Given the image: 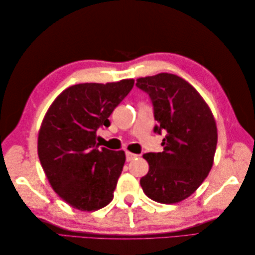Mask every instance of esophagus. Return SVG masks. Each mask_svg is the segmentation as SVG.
Instances as JSON below:
<instances>
[{
	"label": "esophagus",
	"instance_id": "34e87169",
	"mask_svg": "<svg viewBox=\"0 0 255 255\" xmlns=\"http://www.w3.org/2000/svg\"><path fill=\"white\" fill-rule=\"evenodd\" d=\"M138 154H134V153H131V152H129V151H127L126 152V159H127V161L129 162V161H132L133 159H136V158H138Z\"/></svg>",
	"mask_w": 255,
	"mask_h": 255
}]
</instances>
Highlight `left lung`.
<instances>
[{"label": "left lung", "instance_id": "left-lung-1", "mask_svg": "<svg viewBox=\"0 0 255 255\" xmlns=\"http://www.w3.org/2000/svg\"><path fill=\"white\" fill-rule=\"evenodd\" d=\"M149 94L158 126L165 137L162 152L144 153L149 171L140 180L154 202L175 204L196 191L207 177L217 147V126L207 103L185 80L171 73L137 79Z\"/></svg>", "mask_w": 255, "mask_h": 255}]
</instances>
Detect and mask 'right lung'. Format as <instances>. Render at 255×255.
<instances>
[{"instance_id":"obj_1","label":"right lung","mask_w":255,"mask_h":255,"mask_svg":"<svg viewBox=\"0 0 255 255\" xmlns=\"http://www.w3.org/2000/svg\"><path fill=\"white\" fill-rule=\"evenodd\" d=\"M134 80L82 83L64 90L47 111L38 156L51 187L71 207L95 211L114 197L126 155L100 148L96 131L131 91Z\"/></svg>"}]
</instances>
